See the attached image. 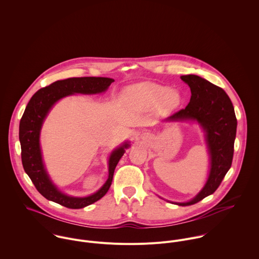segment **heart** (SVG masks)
I'll return each mask as SVG.
<instances>
[{
	"instance_id": "heart-1",
	"label": "heart",
	"mask_w": 259,
	"mask_h": 259,
	"mask_svg": "<svg viewBox=\"0 0 259 259\" xmlns=\"http://www.w3.org/2000/svg\"><path fill=\"white\" fill-rule=\"evenodd\" d=\"M134 94L148 107H157L164 111H170L181 104V96L177 91H170L166 85L147 83L138 87Z\"/></svg>"
}]
</instances>
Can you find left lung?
Returning a JSON list of instances; mask_svg holds the SVG:
<instances>
[{
    "label": "left lung",
    "mask_w": 259,
    "mask_h": 259,
    "mask_svg": "<svg viewBox=\"0 0 259 259\" xmlns=\"http://www.w3.org/2000/svg\"><path fill=\"white\" fill-rule=\"evenodd\" d=\"M181 78L190 88V102L185 109L167 119L197 120L206 133L211 158L209 177L202 190L192 200L177 203L187 206L212 194L222 184L232 163L237 119L232 103L222 88L195 74H186Z\"/></svg>",
    "instance_id": "obj_1"
}]
</instances>
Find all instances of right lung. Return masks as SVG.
I'll list each match as a JSON object with an SVG mask.
<instances>
[{
    "label": "right lung",
    "mask_w": 259,
    "mask_h": 259,
    "mask_svg": "<svg viewBox=\"0 0 259 259\" xmlns=\"http://www.w3.org/2000/svg\"><path fill=\"white\" fill-rule=\"evenodd\" d=\"M114 79L111 77H69L60 79L48 87L41 88L31 98L20 120L19 138L21 156L25 171L36 186L37 191L47 199L68 208L78 209L101 199L109 190L112 182L114 168L124 153L128 144L115 149L110 157L109 179L104 186L88 197H71L61 193L50 181L44 168L38 144L41 123L49 111L60 99L72 94H97L105 92Z\"/></svg>",
    "instance_id": "right-lung-1"
}]
</instances>
